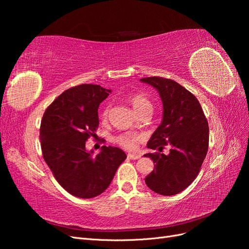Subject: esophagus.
Returning a JSON list of instances; mask_svg holds the SVG:
<instances>
[{"instance_id": "obj_1", "label": "esophagus", "mask_w": 249, "mask_h": 249, "mask_svg": "<svg viewBox=\"0 0 249 249\" xmlns=\"http://www.w3.org/2000/svg\"><path fill=\"white\" fill-rule=\"evenodd\" d=\"M127 158H129V159H132V160H138L141 158V155H139V154H129V155H127Z\"/></svg>"}]
</instances>
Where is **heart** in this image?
Returning <instances> with one entry per match:
<instances>
[{"mask_svg":"<svg viewBox=\"0 0 249 249\" xmlns=\"http://www.w3.org/2000/svg\"><path fill=\"white\" fill-rule=\"evenodd\" d=\"M126 101L131 104V106L135 110V112L140 113L142 110L147 108H153L152 103L145 95L141 93H132L126 96ZM108 116V109L106 108L103 112V117L106 118ZM115 141L118 143L120 146H123L126 149H135L137 147L138 143L140 141V136L137 134L132 133H124L122 135H118L115 137Z\"/></svg>","mask_w":249,"mask_h":249,"instance_id":"1","label":"heart"}]
</instances>
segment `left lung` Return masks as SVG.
<instances>
[{
    "mask_svg": "<svg viewBox=\"0 0 249 249\" xmlns=\"http://www.w3.org/2000/svg\"><path fill=\"white\" fill-rule=\"evenodd\" d=\"M158 90L163 104L161 124L147 142L160 153L146 154L155 168L145 178L150 190L160 195H175L185 190L197 177L209 148V124L195 95L176 81L161 77L140 79ZM165 145L168 155L160 152Z\"/></svg>",
    "mask_w": 249,
    "mask_h": 249,
    "instance_id": "1",
    "label": "left lung"
}]
</instances>
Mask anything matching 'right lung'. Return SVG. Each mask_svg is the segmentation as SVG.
Returning <instances> with one entry per match:
<instances>
[{
    "instance_id": "1",
    "label": "right lung",
    "mask_w": 249,
    "mask_h": 249,
    "mask_svg": "<svg viewBox=\"0 0 249 249\" xmlns=\"http://www.w3.org/2000/svg\"><path fill=\"white\" fill-rule=\"evenodd\" d=\"M110 92L93 84L71 87L42 116L39 138L43 159L57 182L73 196L92 198L102 194L126 159L118 147L104 145L95 157L85 148L99 126L97 109Z\"/></svg>"
}]
</instances>
